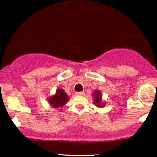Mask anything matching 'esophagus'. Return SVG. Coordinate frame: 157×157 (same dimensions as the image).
I'll list each match as a JSON object with an SVG mask.
<instances>
[{
    "mask_svg": "<svg viewBox=\"0 0 157 157\" xmlns=\"http://www.w3.org/2000/svg\"><path fill=\"white\" fill-rule=\"evenodd\" d=\"M75 94L77 95H83L84 94V91H78L75 93Z\"/></svg>",
    "mask_w": 157,
    "mask_h": 157,
    "instance_id": "1",
    "label": "esophagus"
}]
</instances>
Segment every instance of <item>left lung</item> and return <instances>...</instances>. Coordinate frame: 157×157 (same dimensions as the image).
Returning a JSON list of instances; mask_svg holds the SVG:
<instances>
[{
    "label": "left lung",
    "instance_id": "1",
    "mask_svg": "<svg viewBox=\"0 0 157 157\" xmlns=\"http://www.w3.org/2000/svg\"><path fill=\"white\" fill-rule=\"evenodd\" d=\"M94 103L97 105V107H101L104 105V103L102 102V95L99 91H95L94 93Z\"/></svg>",
    "mask_w": 157,
    "mask_h": 157
}]
</instances>
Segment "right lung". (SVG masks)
Listing matches in <instances>:
<instances>
[{"mask_svg":"<svg viewBox=\"0 0 157 157\" xmlns=\"http://www.w3.org/2000/svg\"><path fill=\"white\" fill-rule=\"evenodd\" d=\"M68 100V95L66 94L63 89H57L56 94L54 96H52L48 99L49 104L52 106L54 108H59L67 102Z\"/></svg>","mask_w":157,"mask_h":157,"instance_id":"right-lung-1","label":"right lung"}]
</instances>
